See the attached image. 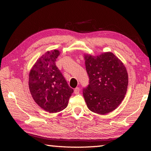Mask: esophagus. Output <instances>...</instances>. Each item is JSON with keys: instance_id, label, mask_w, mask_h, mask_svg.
<instances>
[{"instance_id": "1", "label": "esophagus", "mask_w": 151, "mask_h": 151, "mask_svg": "<svg viewBox=\"0 0 151 151\" xmlns=\"http://www.w3.org/2000/svg\"><path fill=\"white\" fill-rule=\"evenodd\" d=\"M80 88H76L75 89V90H74V93H75V94H78L80 93Z\"/></svg>"}]
</instances>
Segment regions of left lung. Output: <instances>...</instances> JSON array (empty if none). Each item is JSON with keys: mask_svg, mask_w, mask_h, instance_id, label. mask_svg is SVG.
<instances>
[{"mask_svg": "<svg viewBox=\"0 0 151 151\" xmlns=\"http://www.w3.org/2000/svg\"><path fill=\"white\" fill-rule=\"evenodd\" d=\"M89 84L83 95L89 110L104 115L114 111L124 98L129 76L123 63L111 52L97 56L84 54Z\"/></svg>", "mask_w": 151, "mask_h": 151, "instance_id": "8db88e82", "label": "left lung"}]
</instances>
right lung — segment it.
I'll return each instance as SVG.
<instances>
[{
	"mask_svg": "<svg viewBox=\"0 0 151 151\" xmlns=\"http://www.w3.org/2000/svg\"><path fill=\"white\" fill-rule=\"evenodd\" d=\"M60 54L56 49L47 51L38 58L29 73L32 97L40 107L49 113L64 110L73 92L56 65Z\"/></svg>",
	"mask_w": 151,
	"mask_h": 151,
	"instance_id": "right-lung-1",
	"label": "right lung"
}]
</instances>
